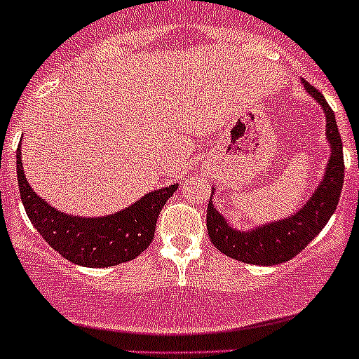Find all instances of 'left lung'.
Returning a JSON list of instances; mask_svg holds the SVG:
<instances>
[{
  "mask_svg": "<svg viewBox=\"0 0 359 359\" xmlns=\"http://www.w3.org/2000/svg\"><path fill=\"white\" fill-rule=\"evenodd\" d=\"M304 88L323 107L325 118H327V140L331 145V158L325 169V177L313 198L298 214L284 221L264 224L252 231H239L228 226L223 215L215 210L212 201H208L207 230L212 244L219 252H223L224 255L236 261L259 266L280 264V262L290 261L318 236L340 201L345 163L334 111L315 86L304 81Z\"/></svg>",
  "mask_w": 359,
  "mask_h": 359,
  "instance_id": "8db88e82",
  "label": "left lung"
}]
</instances>
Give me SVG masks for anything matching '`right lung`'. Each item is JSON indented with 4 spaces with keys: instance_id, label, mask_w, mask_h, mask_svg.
I'll return each instance as SVG.
<instances>
[{
    "instance_id": "right-lung-1",
    "label": "right lung",
    "mask_w": 359,
    "mask_h": 359,
    "mask_svg": "<svg viewBox=\"0 0 359 359\" xmlns=\"http://www.w3.org/2000/svg\"><path fill=\"white\" fill-rule=\"evenodd\" d=\"M18 149V183L32 224L65 259L88 268H107L133 261L151 244L156 219L177 185L154 190L128 207L104 217L86 219L50 207L28 185Z\"/></svg>"
}]
</instances>
